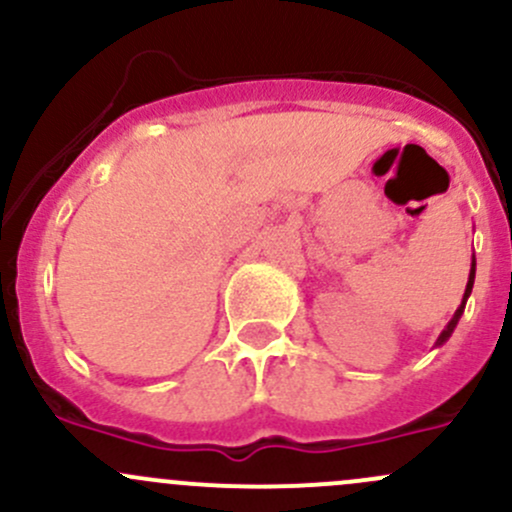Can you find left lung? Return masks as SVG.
Instances as JSON below:
<instances>
[{"mask_svg": "<svg viewBox=\"0 0 512 512\" xmlns=\"http://www.w3.org/2000/svg\"><path fill=\"white\" fill-rule=\"evenodd\" d=\"M474 278H476V258H471V271H469V280H466V290H464V298H461V305L456 307V312H454V317L452 320H449V324L447 327L442 329V334H439L437 337V342H434V346H442L444 342H447L449 337H452L454 334V329H456V324H459V320H461V315H464V307H466V300H469V295H471V288H474Z\"/></svg>", "mask_w": 512, "mask_h": 512, "instance_id": "obj_1", "label": "left lung"}]
</instances>
